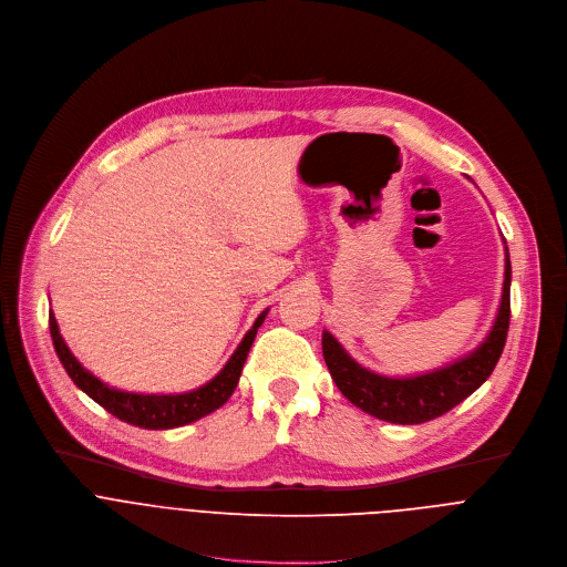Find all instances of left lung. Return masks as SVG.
<instances>
[{"label": "left lung", "instance_id": "1", "mask_svg": "<svg viewBox=\"0 0 567 567\" xmlns=\"http://www.w3.org/2000/svg\"><path fill=\"white\" fill-rule=\"evenodd\" d=\"M505 284L498 317L485 342L467 358L415 378H384L360 367L337 339L323 330L321 351L337 384L358 409L393 424H422L470 398L496 369L509 330L512 264L505 252Z\"/></svg>", "mask_w": 567, "mask_h": 567}]
</instances>
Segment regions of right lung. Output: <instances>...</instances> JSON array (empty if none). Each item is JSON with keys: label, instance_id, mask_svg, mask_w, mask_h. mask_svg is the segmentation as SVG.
Here are the masks:
<instances>
[{"label": "right lung", "instance_id": "right-lung-1", "mask_svg": "<svg viewBox=\"0 0 567 567\" xmlns=\"http://www.w3.org/2000/svg\"><path fill=\"white\" fill-rule=\"evenodd\" d=\"M266 315H268V310H264L257 317L255 326L246 332L244 342L239 344V349L235 351L230 362L223 367V371L212 382H207L205 386H200L196 391L178 393V395L127 393V391L104 384L73 358V353L69 351V347L64 344V339L60 334L53 312H49V328H51L55 353H58L64 371L69 373L73 384L78 389H82L91 400H95L102 409H106L111 415H116L118 420H123L127 424H134L141 429H174V426L189 424V422L216 411L218 406H223L230 400V395L235 393V389L239 384L241 369L246 364L250 347L257 337V328L264 323Z\"/></svg>", "mask_w": 567, "mask_h": 567}]
</instances>
